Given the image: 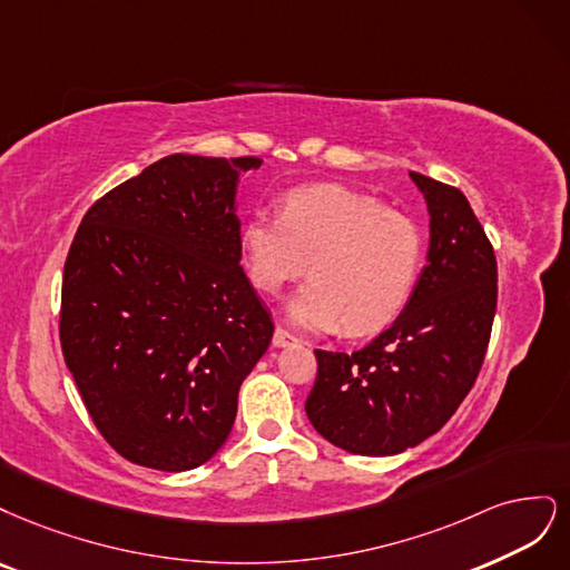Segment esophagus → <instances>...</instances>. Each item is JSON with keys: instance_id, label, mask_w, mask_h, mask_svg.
Masks as SVG:
<instances>
[{"instance_id": "esophagus-1", "label": "esophagus", "mask_w": 570, "mask_h": 570, "mask_svg": "<svg viewBox=\"0 0 570 570\" xmlns=\"http://www.w3.org/2000/svg\"><path fill=\"white\" fill-rule=\"evenodd\" d=\"M293 343H298V338L293 336V334H288L286 328H282V326L274 328V336H272V345L274 347H286V345H293Z\"/></svg>"}]
</instances>
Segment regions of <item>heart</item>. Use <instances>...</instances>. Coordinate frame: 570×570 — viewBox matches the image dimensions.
Segmentation results:
<instances>
[{"label":"heart","instance_id":"1","mask_svg":"<svg viewBox=\"0 0 570 570\" xmlns=\"http://www.w3.org/2000/svg\"><path fill=\"white\" fill-rule=\"evenodd\" d=\"M248 279L277 293L312 282L286 303V317L307 332L374 334L407 307L424 263V234L407 215L336 185L291 191L282 217L255 210L242 229Z\"/></svg>","mask_w":570,"mask_h":570}]
</instances>
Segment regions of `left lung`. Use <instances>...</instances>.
<instances>
[{
  "label": "left lung",
  "mask_w": 570,
  "mask_h": 570,
  "mask_svg": "<svg viewBox=\"0 0 570 570\" xmlns=\"http://www.w3.org/2000/svg\"><path fill=\"white\" fill-rule=\"evenodd\" d=\"M410 177L424 194L431 236L407 307L362 351H315L307 419L351 454H400L443 429L481 372L498 307L494 250L466 196Z\"/></svg>",
  "instance_id": "8db88e82"
}]
</instances>
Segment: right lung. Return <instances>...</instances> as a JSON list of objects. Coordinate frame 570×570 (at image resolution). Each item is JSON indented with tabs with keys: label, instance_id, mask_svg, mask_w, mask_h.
Segmentation results:
<instances>
[{
	"label": "right lung",
	"instance_id": "obj_1",
	"mask_svg": "<svg viewBox=\"0 0 570 570\" xmlns=\"http://www.w3.org/2000/svg\"><path fill=\"white\" fill-rule=\"evenodd\" d=\"M261 158L173 154L82 217L61 291V347L118 454L189 471L225 445L274 324L242 267L238 177Z\"/></svg>",
	"mask_w": 570,
	"mask_h": 570
}]
</instances>
